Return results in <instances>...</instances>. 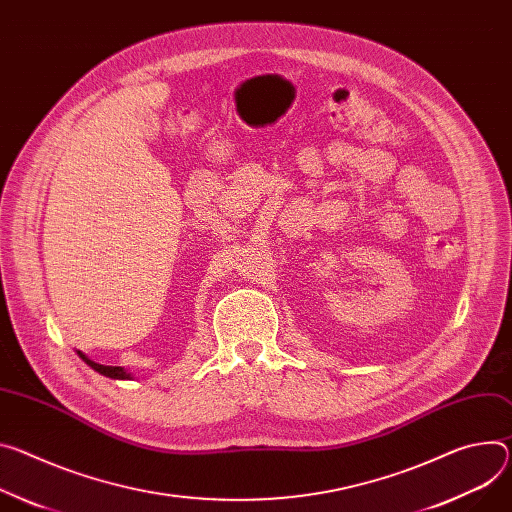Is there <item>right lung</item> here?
I'll return each instance as SVG.
<instances>
[{
    "instance_id": "right-lung-1",
    "label": "right lung",
    "mask_w": 512,
    "mask_h": 512,
    "mask_svg": "<svg viewBox=\"0 0 512 512\" xmlns=\"http://www.w3.org/2000/svg\"><path fill=\"white\" fill-rule=\"evenodd\" d=\"M77 355L91 367L94 371H98V374H102V376H106V378H112V380H130L132 378V374L128 369H124V367H120V365H102V363H96L94 359H89L85 353H81V351H77Z\"/></svg>"
}]
</instances>
